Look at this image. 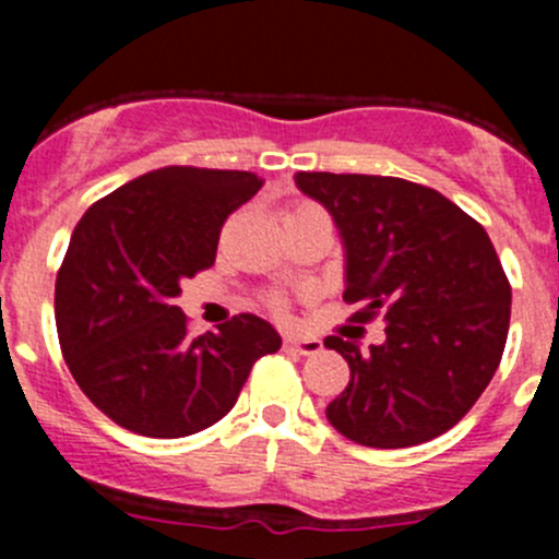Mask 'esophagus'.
I'll return each instance as SVG.
<instances>
[{
  "label": "esophagus",
  "mask_w": 559,
  "mask_h": 559,
  "mask_svg": "<svg viewBox=\"0 0 559 559\" xmlns=\"http://www.w3.org/2000/svg\"><path fill=\"white\" fill-rule=\"evenodd\" d=\"M284 352H295L308 357V354L321 352V341H316V337H284Z\"/></svg>",
  "instance_id": "esophagus-1"
}]
</instances>
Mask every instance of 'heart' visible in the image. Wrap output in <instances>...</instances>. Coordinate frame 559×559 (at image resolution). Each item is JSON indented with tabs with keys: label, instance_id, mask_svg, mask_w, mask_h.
<instances>
[{
	"label": "heart",
	"instance_id": "obj_1",
	"mask_svg": "<svg viewBox=\"0 0 559 559\" xmlns=\"http://www.w3.org/2000/svg\"><path fill=\"white\" fill-rule=\"evenodd\" d=\"M308 211H319V207L311 205V202H300V205L295 207V213H308ZM267 308H270V311H273L275 316H286V297L270 295V297H267Z\"/></svg>",
	"mask_w": 559,
	"mask_h": 559
}]
</instances>
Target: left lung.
Wrapping results in <instances>:
<instances>
[{"mask_svg": "<svg viewBox=\"0 0 559 559\" xmlns=\"http://www.w3.org/2000/svg\"><path fill=\"white\" fill-rule=\"evenodd\" d=\"M346 243L352 321L384 316L368 352L330 335L352 370L326 419L359 447L405 449L452 430L492 381L511 319V284L476 218L430 186L389 175L297 173Z\"/></svg>", "mask_w": 559, "mask_h": 559, "instance_id": "8db88e82", "label": "left lung"}]
</instances>
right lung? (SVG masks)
<instances>
[{
  "label": "right lung",
  "instance_id": "add662e5",
  "mask_svg": "<svg viewBox=\"0 0 559 559\" xmlns=\"http://www.w3.org/2000/svg\"><path fill=\"white\" fill-rule=\"evenodd\" d=\"M264 180L243 170L162 167L94 202L56 275V330L72 379L138 436L183 438L233 411L253 362L281 348L253 313L189 335L173 297L216 262L229 213Z\"/></svg>",
  "mask_w": 559,
  "mask_h": 559
}]
</instances>
